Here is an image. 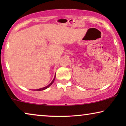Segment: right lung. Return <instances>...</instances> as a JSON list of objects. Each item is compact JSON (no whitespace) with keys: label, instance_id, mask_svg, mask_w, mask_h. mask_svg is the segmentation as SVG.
I'll use <instances>...</instances> for the list:
<instances>
[{"label":"right lung","instance_id":"obj_1","mask_svg":"<svg viewBox=\"0 0 126 126\" xmlns=\"http://www.w3.org/2000/svg\"><path fill=\"white\" fill-rule=\"evenodd\" d=\"M55 79H56V75H55V76H54V79H53V80H52V81H51L49 85H47L46 86V87H44V88H39V89H34V90L35 91H43V90H45V89H47V88H49L51 84H52L53 82H54V80H55Z\"/></svg>","mask_w":126,"mask_h":126}]
</instances>
